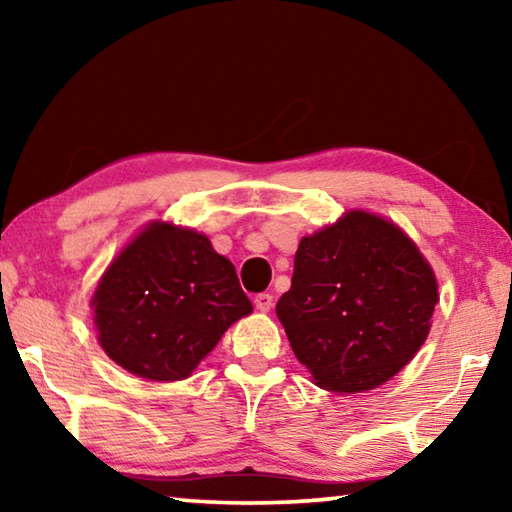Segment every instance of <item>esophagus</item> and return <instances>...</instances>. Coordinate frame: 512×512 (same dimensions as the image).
I'll use <instances>...</instances> for the list:
<instances>
[{"label": "esophagus", "mask_w": 512, "mask_h": 512, "mask_svg": "<svg viewBox=\"0 0 512 512\" xmlns=\"http://www.w3.org/2000/svg\"><path fill=\"white\" fill-rule=\"evenodd\" d=\"M255 307L262 311V314H266V311H271V307H273V296H271V293H259V296H255Z\"/></svg>", "instance_id": "esophagus-1"}]
</instances>
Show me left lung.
<instances>
[{
    "instance_id": "obj_1",
    "label": "left lung",
    "mask_w": 512,
    "mask_h": 512,
    "mask_svg": "<svg viewBox=\"0 0 512 512\" xmlns=\"http://www.w3.org/2000/svg\"><path fill=\"white\" fill-rule=\"evenodd\" d=\"M438 300L418 244L395 221L357 207L300 239L291 289L275 314L311 381L350 395L409 366Z\"/></svg>"
}]
</instances>
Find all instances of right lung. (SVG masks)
Listing matches in <instances>:
<instances>
[{"label": "right lung", "mask_w": 512, "mask_h": 512, "mask_svg": "<svg viewBox=\"0 0 512 512\" xmlns=\"http://www.w3.org/2000/svg\"><path fill=\"white\" fill-rule=\"evenodd\" d=\"M90 307L103 352L149 381L192 377L228 327L253 314L235 266L210 237L162 219L110 259Z\"/></svg>", "instance_id": "add662e5"}]
</instances>
